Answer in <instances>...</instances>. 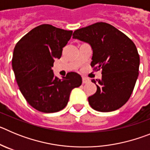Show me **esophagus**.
Instances as JSON below:
<instances>
[{"mask_svg": "<svg viewBox=\"0 0 150 150\" xmlns=\"http://www.w3.org/2000/svg\"><path fill=\"white\" fill-rule=\"evenodd\" d=\"M89 81H90L89 79H87V78L83 77V84H86V83H89Z\"/></svg>", "mask_w": 150, "mask_h": 150, "instance_id": "34e87169", "label": "esophagus"}]
</instances>
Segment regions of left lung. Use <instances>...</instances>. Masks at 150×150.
I'll return each instance as SVG.
<instances>
[{
  "label": "left lung",
  "instance_id": "1",
  "mask_svg": "<svg viewBox=\"0 0 150 150\" xmlns=\"http://www.w3.org/2000/svg\"><path fill=\"white\" fill-rule=\"evenodd\" d=\"M73 38L91 46V66L102 69L101 79L91 80L97 86L88 98L91 108L99 112L120 109L129 99L138 77L140 56L133 41L105 22L77 29Z\"/></svg>",
  "mask_w": 150,
  "mask_h": 150
}]
</instances>
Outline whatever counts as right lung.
Returning <instances> with one entry per match:
<instances>
[{
	"instance_id": "add662e5",
	"label": "right lung",
	"mask_w": 150,
	"mask_h": 150,
	"mask_svg": "<svg viewBox=\"0 0 150 150\" xmlns=\"http://www.w3.org/2000/svg\"><path fill=\"white\" fill-rule=\"evenodd\" d=\"M72 33L51 25H41L24 36L13 50L12 66L20 91L28 103L40 112L62 110L72 89L81 86L79 74L68 73L60 79L52 70Z\"/></svg>"
}]
</instances>
